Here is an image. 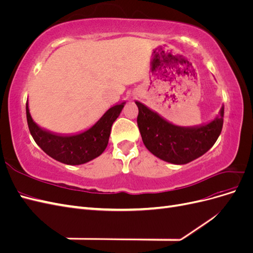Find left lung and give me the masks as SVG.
Listing matches in <instances>:
<instances>
[{"label":"left lung","mask_w":253,"mask_h":253,"mask_svg":"<svg viewBox=\"0 0 253 253\" xmlns=\"http://www.w3.org/2000/svg\"><path fill=\"white\" fill-rule=\"evenodd\" d=\"M138 106L137 125L142 141L153 155L174 165H185L208 152L217 140L224 124V105L211 121L194 126L173 125L149 109L135 101Z\"/></svg>","instance_id":"obj_1"}]
</instances>
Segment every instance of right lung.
<instances>
[{
    "mask_svg": "<svg viewBox=\"0 0 253 253\" xmlns=\"http://www.w3.org/2000/svg\"><path fill=\"white\" fill-rule=\"evenodd\" d=\"M126 101L113 105L95 125L76 134H59L38 126L29 113L26 102V117L34 140L51 158L58 162L78 166L100 156L108 147L111 128L118 118Z\"/></svg>",
    "mask_w": 253,
    "mask_h": 253,
    "instance_id": "add662e5",
    "label": "right lung"
}]
</instances>
